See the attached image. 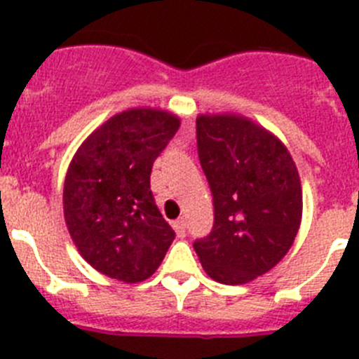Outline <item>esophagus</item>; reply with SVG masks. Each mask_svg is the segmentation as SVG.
<instances>
[{"label": "esophagus", "mask_w": 359, "mask_h": 359, "mask_svg": "<svg viewBox=\"0 0 359 359\" xmlns=\"http://www.w3.org/2000/svg\"><path fill=\"white\" fill-rule=\"evenodd\" d=\"M172 226H174V230H176L177 237H185V228H187L185 219L182 217V219H177V221H174Z\"/></svg>", "instance_id": "obj_1"}]
</instances>
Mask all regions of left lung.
<instances>
[{
	"mask_svg": "<svg viewBox=\"0 0 359 359\" xmlns=\"http://www.w3.org/2000/svg\"><path fill=\"white\" fill-rule=\"evenodd\" d=\"M198 154L214 226L194 250L208 277L246 284L290 252L302 219L297 165L277 136L237 115H199Z\"/></svg>",
	"mask_w": 359,
	"mask_h": 359,
	"instance_id": "8db88e82",
	"label": "left lung"
}]
</instances>
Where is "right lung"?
I'll use <instances>...</instances> for the list:
<instances>
[{
  "label": "right lung",
  "instance_id": "add662e5",
  "mask_svg": "<svg viewBox=\"0 0 359 359\" xmlns=\"http://www.w3.org/2000/svg\"><path fill=\"white\" fill-rule=\"evenodd\" d=\"M180 128L169 111H122L91 133L65 180V219L97 271L135 284L151 277L176 233L151 192L152 163Z\"/></svg>",
  "mask_w": 359,
  "mask_h": 359
}]
</instances>
